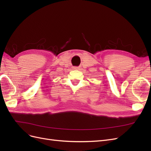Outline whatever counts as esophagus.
<instances>
[{"mask_svg": "<svg viewBox=\"0 0 151 151\" xmlns=\"http://www.w3.org/2000/svg\"><path fill=\"white\" fill-rule=\"evenodd\" d=\"M74 69H76V70H78V69H79V67H74Z\"/></svg>", "mask_w": 151, "mask_h": 151, "instance_id": "1", "label": "esophagus"}]
</instances>
